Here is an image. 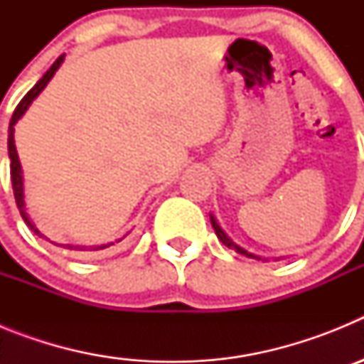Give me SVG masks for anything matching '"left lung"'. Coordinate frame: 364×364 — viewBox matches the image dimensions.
I'll list each match as a JSON object with an SVG mask.
<instances>
[{
	"mask_svg": "<svg viewBox=\"0 0 364 364\" xmlns=\"http://www.w3.org/2000/svg\"><path fill=\"white\" fill-rule=\"evenodd\" d=\"M210 220H211V226H213L215 233H217L218 240H220V242L224 244V246L231 247V250H235V252H237V253H240V255H244V257H250V259H257V260H268V259H260L259 255H253V253H250V252H247V250H244L242 246H239V244H235L233 240H231L230 237H228V235H226V231H224V230H222L220 226H218L217 218H215L213 215H210Z\"/></svg>",
	"mask_w": 364,
	"mask_h": 364,
	"instance_id": "obj_1",
	"label": "left lung"
}]
</instances>
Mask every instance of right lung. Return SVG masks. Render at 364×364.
Listing matches in <instances>:
<instances>
[{
	"label": "right lung",
	"mask_w": 364,
	"mask_h": 364,
	"mask_svg": "<svg viewBox=\"0 0 364 364\" xmlns=\"http://www.w3.org/2000/svg\"><path fill=\"white\" fill-rule=\"evenodd\" d=\"M63 60H65V54H62V56L58 58L56 62L53 63V67H50L47 73L41 76L40 80H38V83L34 87H32L31 91L27 92V95L23 96V100L19 102L18 107H16L14 114H12L11 118V124H9V159H11V180H12V189H14V198H16V204H18V210L19 213H21V218L25 220V224L28 226V230L34 231V233L38 235V237H41V239L49 240L47 237H45L43 233H41L40 230L36 228V224H32L31 217H28L27 210H25V193H23V169H21V162H19V156H18V151H16V144H14V125L18 124V120L25 114V111H27L28 107H31V104L34 102V100L40 96V92L43 91L45 87H47V83L53 80V76L56 74V70L60 69V65L63 63ZM131 231H127V233L122 237V239H118L117 242H122V240L129 235ZM114 242H107V244H100V246H73V244H63V247L65 250H69V252H73L74 255H80V257H85V255H96L98 252H102V250H105V247L112 246ZM58 246V244H56Z\"/></svg>",
	"instance_id": "1"
}]
</instances>
